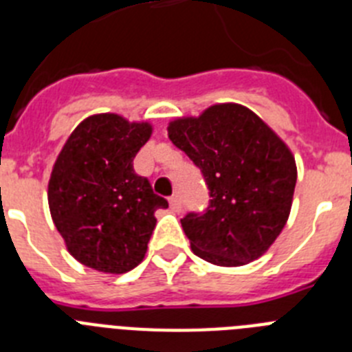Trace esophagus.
Instances as JSON below:
<instances>
[{
    "mask_svg": "<svg viewBox=\"0 0 352 352\" xmlns=\"http://www.w3.org/2000/svg\"><path fill=\"white\" fill-rule=\"evenodd\" d=\"M169 206L174 213H182V201H179L178 195H173V197L169 199Z\"/></svg>",
    "mask_w": 352,
    "mask_h": 352,
    "instance_id": "1",
    "label": "esophagus"
}]
</instances>
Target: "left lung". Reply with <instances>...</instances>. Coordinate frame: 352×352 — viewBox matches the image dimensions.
I'll return each instance as SVG.
<instances>
[{"label": "left lung", "mask_w": 352, "mask_h": 352, "mask_svg": "<svg viewBox=\"0 0 352 352\" xmlns=\"http://www.w3.org/2000/svg\"><path fill=\"white\" fill-rule=\"evenodd\" d=\"M167 133L210 188L206 213L182 220L192 252L217 266L259 259L291 213L298 170L289 146L254 111L232 102L176 118Z\"/></svg>", "instance_id": "8db88e82"}]
</instances>
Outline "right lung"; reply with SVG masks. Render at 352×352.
Listing matches in <instances>:
<instances>
[{"label": "right lung", "mask_w": 352, "mask_h": 352, "mask_svg": "<svg viewBox=\"0 0 352 352\" xmlns=\"http://www.w3.org/2000/svg\"><path fill=\"white\" fill-rule=\"evenodd\" d=\"M153 125L100 113L68 135L52 166L49 210L74 259L102 273L120 275L144 259L157 219L167 201L133 170V158Z\"/></svg>", "instance_id": "1"}]
</instances>
